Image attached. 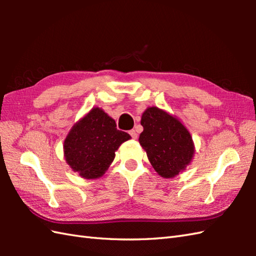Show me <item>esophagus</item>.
Listing matches in <instances>:
<instances>
[{
    "mask_svg": "<svg viewBox=\"0 0 256 256\" xmlns=\"http://www.w3.org/2000/svg\"><path fill=\"white\" fill-rule=\"evenodd\" d=\"M130 135H131L133 140L138 138V133H136V131H135V130H131V131H130Z\"/></svg>",
    "mask_w": 256,
    "mask_h": 256,
    "instance_id": "esophagus-1",
    "label": "esophagus"
}]
</instances>
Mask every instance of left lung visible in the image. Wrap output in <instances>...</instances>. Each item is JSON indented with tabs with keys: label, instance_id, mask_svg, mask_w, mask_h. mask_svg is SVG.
<instances>
[{
	"label": "left lung",
	"instance_id": "obj_1",
	"mask_svg": "<svg viewBox=\"0 0 256 256\" xmlns=\"http://www.w3.org/2000/svg\"><path fill=\"white\" fill-rule=\"evenodd\" d=\"M140 124L144 130L138 142L156 172L162 178H172L186 170L194 155V144L180 120L150 106L143 112Z\"/></svg>",
	"mask_w": 256,
	"mask_h": 256
}]
</instances>
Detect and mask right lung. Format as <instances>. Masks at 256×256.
I'll return each mask as SVG.
<instances>
[{
  "mask_svg": "<svg viewBox=\"0 0 256 256\" xmlns=\"http://www.w3.org/2000/svg\"><path fill=\"white\" fill-rule=\"evenodd\" d=\"M131 138L118 131L114 120L94 108L70 130L64 142V156L74 172L84 179L100 178L110 167L116 152Z\"/></svg>",
  "mask_w": 256,
  "mask_h": 256,
  "instance_id": "1",
  "label": "right lung"
}]
</instances>
